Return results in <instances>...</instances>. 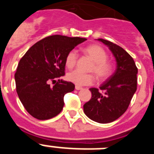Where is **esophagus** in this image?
Returning a JSON list of instances; mask_svg holds the SVG:
<instances>
[{
  "mask_svg": "<svg viewBox=\"0 0 154 154\" xmlns=\"http://www.w3.org/2000/svg\"><path fill=\"white\" fill-rule=\"evenodd\" d=\"M75 88L76 90H81V89H82V87L79 86V85H75Z\"/></svg>",
  "mask_w": 154,
  "mask_h": 154,
  "instance_id": "1",
  "label": "esophagus"
}]
</instances>
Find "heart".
I'll list each match as a JSON object with an SVG mask.
<instances>
[{"mask_svg":"<svg viewBox=\"0 0 154 154\" xmlns=\"http://www.w3.org/2000/svg\"><path fill=\"white\" fill-rule=\"evenodd\" d=\"M84 53L93 61L90 72H94L98 79L104 80L112 74V67L107 59V54L101 46L92 45L84 48ZM78 55L75 51H69L65 58V65L69 69H72L76 64ZM67 79L77 85H88L93 83L94 76L92 74L81 72L74 70L67 74Z\"/></svg>","mask_w":154,"mask_h":154,"instance_id":"1","label":"heart"}]
</instances>
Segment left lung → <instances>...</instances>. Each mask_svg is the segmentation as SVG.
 Instances as JSON below:
<instances>
[{
  "label": "left lung",
  "mask_w": 154,
  "mask_h": 154,
  "mask_svg": "<svg viewBox=\"0 0 154 154\" xmlns=\"http://www.w3.org/2000/svg\"><path fill=\"white\" fill-rule=\"evenodd\" d=\"M112 53L116 62L113 74L103 82L99 89H89L92 97L84 104L85 115L99 123L113 122L120 117L126 110L137 91L138 72L133 58L123 48L109 41L99 38Z\"/></svg>",
  "instance_id": "obj_1"
}]
</instances>
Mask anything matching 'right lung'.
I'll return each instance as SVG.
<instances>
[{
    "instance_id": "1",
    "label": "right lung",
    "mask_w": 154,
    "mask_h": 154,
    "mask_svg": "<svg viewBox=\"0 0 154 154\" xmlns=\"http://www.w3.org/2000/svg\"><path fill=\"white\" fill-rule=\"evenodd\" d=\"M55 35L31 46L21 58L14 75L16 91L25 109L33 117L45 120L55 117L64 106V96L75 85L58 79L65 75V58L75 46L86 41Z\"/></svg>"
}]
</instances>
